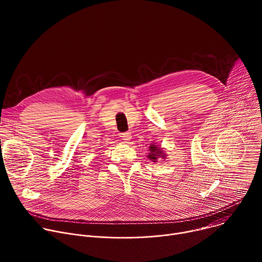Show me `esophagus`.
I'll return each mask as SVG.
<instances>
[{
	"label": "esophagus",
	"instance_id": "34e87169",
	"mask_svg": "<svg viewBox=\"0 0 262 262\" xmlns=\"http://www.w3.org/2000/svg\"><path fill=\"white\" fill-rule=\"evenodd\" d=\"M122 140H123L125 143H128V142L132 140V135H130V133H123V134H122Z\"/></svg>",
	"mask_w": 262,
	"mask_h": 262
}]
</instances>
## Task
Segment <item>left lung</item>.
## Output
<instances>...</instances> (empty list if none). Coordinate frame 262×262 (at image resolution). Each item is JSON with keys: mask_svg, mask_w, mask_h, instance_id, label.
Segmentation results:
<instances>
[{"mask_svg": "<svg viewBox=\"0 0 262 262\" xmlns=\"http://www.w3.org/2000/svg\"><path fill=\"white\" fill-rule=\"evenodd\" d=\"M166 157H167V155L164 151V148H162L161 146H159L157 144H150V146H149L147 158L150 160L151 162L157 163L159 159L165 160Z\"/></svg>", "mask_w": 262, "mask_h": 262, "instance_id": "8db88e82", "label": "left lung"}]
</instances>
